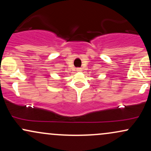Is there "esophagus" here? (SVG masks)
<instances>
[{"mask_svg": "<svg viewBox=\"0 0 151 151\" xmlns=\"http://www.w3.org/2000/svg\"><path fill=\"white\" fill-rule=\"evenodd\" d=\"M77 71H78V72H81L82 70H81V68H77Z\"/></svg>", "mask_w": 151, "mask_h": 151, "instance_id": "esophagus-1", "label": "esophagus"}]
</instances>
